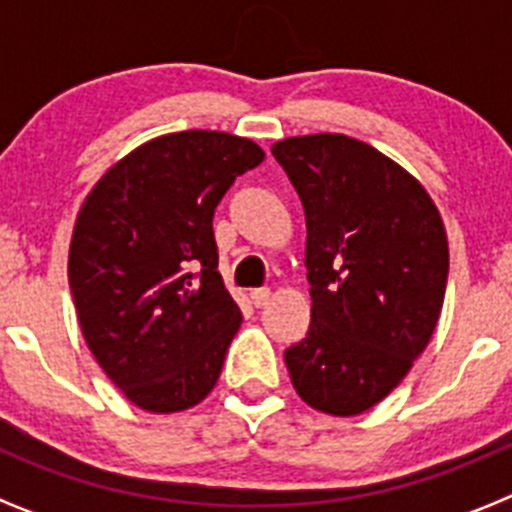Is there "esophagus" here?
Instances as JSON below:
<instances>
[{
  "label": "esophagus",
  "mask_w": 512,
  "mask_h": 512,
  "mask_svg": "<svg viewBox=\"0 0 512 512\" xmlns=\"http://www.w3.org/2000/svg\"><path fill=\"white\" fill-rule=\"evenodd\" d=\"M269 297H271L269 287H259V289H253V292H251V302L256 307H264L266 302H269Z\"/></svg>",
  "instance_id": "1"
}]
</instances>
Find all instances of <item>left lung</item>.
<instances>
[{"label":"left lung","mask_w":512,"mask_h":512,"mask_svg":"<svg viewBox=\"0 0 512 512\" xmlns=\"http://www.w3.org/2000/svg\"><path fill=\"white\" fill-rule=\"evenodd\" d=\"M271 153L307 225L312 315L284 351L289 377L310 408L359 415L431 341L449 279L441 215L408 171L348 135L287 138Z\"/></svg>","instance_id":"obj_1"}]
</instances>
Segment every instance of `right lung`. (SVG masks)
I'll use <instances>...</instances> for the list:
<instances>
[{
    "label": "right lung",
    "mask_w": 512,
    "mask_h": 512,
    "mask_svg": "<svg viewBox=\"0 0 512 512\" xmlns=\"http://www.w3.org/2000/svg\"><path fill=\"white\" fill-rule=\"evenodd\" d=\"M261 161L238 135H161L112 166L76 217L69 284L81 333L148 413L192 408L220 377L241 310L217 271L212 217Z\"/></svg>",
    "instance_id": "obj_1"
}]
</instances>
